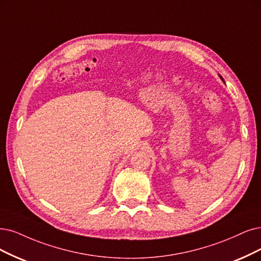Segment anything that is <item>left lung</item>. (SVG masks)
Masks as SVG:
<instances>
[{
    "label": "left lung",
    "instance_id": "1",
    "mask_svg": "<svg viewBox=\"0 0 261 261\" xmlns=\"http://www.w3.org/2000/svg\"><path fill=\"white\" fill-rule=\"evenodd\" d=\"M221 80H223V79H221Z\"/></svg>",
    "mask_w": 261,
    "mask_h": 261
}]
</instances>
